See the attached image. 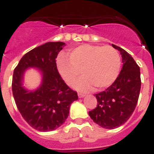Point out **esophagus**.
Wrapping results in <instances>:
<instances>
[{
	"label": "esophagus",
	"instance_id": "obj_1",
	"mask_svg": "<svg viewBox=\"0 0 154 154\" xmlns=\"http://www.w3.org/2000/svg\"><path fill=\"white\" fill-rule=\"evenodd\" d=\"M85 96V94H84L82 93H78V97H80V98H81V97H84Z\"/></svg>",
	"mask_w": 154,
	"mask_h": 154
}]
</instances>
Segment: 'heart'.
I'll return each instance as SVG.
<instances>
[{
	"label": "heart",
	"instance_id": "heart-1",
	"mask_svg": "<svg viewBox=\"0 0 154 154\" xmlns=\"http://www.w3.org/2000/svg\"><path fill=\"white\" fill-rule=\"evenodd\" d=\"M66 57L57 61L59 73L68 85L84 74L74 84L77 90L88 91L93 86L102 89L110 86L117 78L121 66V57L117 49L110 45H83L74 49Z\"/></svg>",
	"mask_w": 154,
	"mask_h": 154
}]
</instances>
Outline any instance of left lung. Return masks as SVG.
I'll return each mask as SVG.
<instances>
[{"label":"left lung","instance_id":"obj_1","mask_svg":"<svg viewBox=\"0 0 154 154\" xmlns=\"http://www.w3.org/2000/svg\"><path fill=\"white\" fill-rule=\"evenodd\" d=\"M112 45L121 53L122 69L111 86L94 94L97 105L88 112L95 123L109 129L123 125L133 115L141 88L140 66L125 50Z\"/></svg>","mask_w":154,"mask_h":154}]
</instances>
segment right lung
<instances>
[{"label":"right lung","mask_w":154,"mask_h":154,"mask_svg":"<svg viewBox=\"0 0 154 154\" xmlns=\"http://www.w3.org/2000/svg\"><path fill=\"white\" fill-rule=\"evenodd\" d=\"M65 43L49 42L28 52L14 70L12 92L18 111L29 125L40 132L57 129L66 121L72 102L78 99L77 93L69 88L58 72V53ZM30 67L40 69L42 84L35 91L22 85L23 76Z\"/></svg>","instance_id":"obj_1"}]
</instances>
